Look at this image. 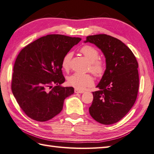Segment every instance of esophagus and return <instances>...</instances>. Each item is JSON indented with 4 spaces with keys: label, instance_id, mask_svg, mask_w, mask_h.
<instances>
[{
    "label": "esophagus",
    "instance_id": "obj_1",
    "mask_svg": "<svg viewBox=\"0 0 154 154\" xmlns=\"http://www.w3.org/2000/svg\"><path fill=\"white\" fill-rule=\"evenodd\" d=\"M84 92H85V91H83V90H80V89H75V93H83Z\"/></svg>",
    "mask_w": 154,
    "mask_h": 154
}]
</instances>
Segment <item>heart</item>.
I'll use <instances>...</instances> for the list:
<instances>
[{
    "label": "heart",
    "mask_w": 154,
    "mask_h": 154,
    "mask_svg": "<svg viewBox=\"0 0 154 154\" xmlns=\"http://www.w3.org/2000/svg\"><path fill=\"white\" fill-rule=\"evenodd\" d=\"M81 54L89 62L88 70L97 77H102L106 69L104 61L99 59V52L96 48L92 45H85L81 48ZM71 52H68L64 55L61 61V66L65 71H69L71 66ZM67 83L69 85L76 89H83L87 87L91 86L94 83L93 77L91 74L75 73L67 78Z\"/></svg>",
    "instance_id": "1"
}]
</instances>
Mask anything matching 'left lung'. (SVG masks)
Wrapping results in <instances>:
<instances>
[{
    "label": "left lung",
    "mask_w": 154,
    "mask_h": 154,
    "mask_svg": "<svg viewBox=\"0 0 154 154\" xmlns=\"http://www.w3.org/2000/svg\"><path fill=\"white\" fill-rule=\"evenodd\" d=\"M85 42L94 44L106 58V68L93 92L89 113L100 124L119 122L135 103L139 89L138 63L130 49L119 39L106 34L89 35Z\"/></svg>",
    "instance_id": "1"
}]
</instances>
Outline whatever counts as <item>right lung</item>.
I'll return each instance as SVG.
<instances>
[{"instance_id": "add662e5", "label": "right lung", "mask_w": 154, "mask_h": 154, "mask_svg": "<svg viewBox=\"0 0 154 154\" xmlns=\"http://www.w3.org/2000/svg\"><path fill=\"white\" fill-rule=\"evenodd\" d=\"M81 40L80 38L50 34L20 51L13 68L11 89L29 118L38 122L51 119L62 110L65 98L74 93L73 87L60 86L65 80L61 61Z\"/></svg>"}]
</instances>
